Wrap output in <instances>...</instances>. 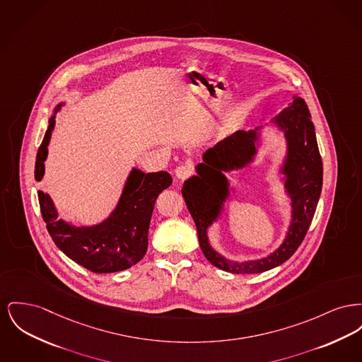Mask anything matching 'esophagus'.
<instances>
[{"label":"esophagus","instance_id":"obj_1","mask_svg":"<svg viewBox=\"0 0 362 362\" xmlns=\"http://www.w3.org/2000/svg\"><path fill=\"white\" fill-rule=\"evenodd\" d=\"M192 173V167L189 165H180L175 170V176L179 179V180H185L187 179Z\"/></svg>","mask_w":362,"mask_h":362}]
</instances>
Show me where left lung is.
<instances>
[{"label":"left lung","mask_w":362,"mask_h":362,"mask_svg":"<svg viewBox=\"0 0 362 362\" xmlns=\"http://www.w3.org/2000/svg\"><path fill=\"white\" fill-rule=\"evenodd\" d=\"M271 124L283 132L286 153L277 168L279 180L290 198L291 220L280 246L262 258L234 261L218 253L209 240L208 230L221 218L226 202L235 192L227 172L240 170L255 163L262 141V128L238 129L202 156L197 175L185 183L182 195L198 231L202 253L214 267L234 274H259L281 265L296 253L309 230L322 187V161L315 126L303 98L293 95Z\"/></svg>","instance_id":"left-lung-1"}]
</instances>
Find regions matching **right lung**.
Listing matches in <instances>:
<instances>
[{"label":"right lung","instance_id":"right-lung-1","mask_svg":"<svg viewBox=\"0 0 362 362\" xmlns=\"http://www.w3.org/2000/svg\"><path fill=\"white\" fill-rule=\"evenodd\" d=\"M65 103L57 104L49 117L47 129L37 153L35 180L45 175L47 145L56 126V115ZM172 185L165 170L145 173L132 168L122 195L107 218L91 226H76L59 218V212L47 192H38L46 228L56 246L68 258L95 274H112L131 268L148 250V233L154 202L160 192Z\"/></svg>","mask_w":362,"mask_h":362}]
</instances>
